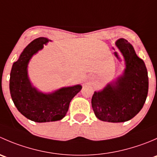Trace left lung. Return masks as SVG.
<instances>
[{"instance_id":"left-lung-1","label":"left lung","mask_w":157,"mask_h":157,"mask_svg":"<svg viewBox=\"0 0 157 157\" xmlns=\"http://www.w3.org/2000/svg\"><path fill=\"white\" fill-rule=\"evenodd\" d=\"M115 45L124 58V73L102 90L94 92L91 102L101 121L124 122L143 108L148 93V75L144 61L126 39H119Z\"/></svg>"}]
</instances>
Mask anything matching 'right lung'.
<instances>
[{
    "label": "right lung",
    "mask_w": 157,
    "mask_h": 157,
    "mask_svg": "<svg viewBox=\"0 0 157 157\" xmlns=\"http://www.w3.org/2000/svg\"><path fill=\"white\" fill-rule=\"evenodd\" d=\"M48 39L39 37L31 42L13 63L10 72L11 98L19 112L35 122H49L65 116L71 99L81 90V85L63 87L43 93L32 85L28 77V64L32 57L43 48Z\"/></svg>",
    "instance_id": "obj_1"
}]
</instances>
